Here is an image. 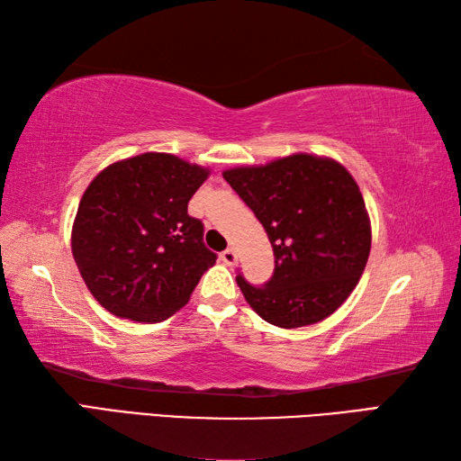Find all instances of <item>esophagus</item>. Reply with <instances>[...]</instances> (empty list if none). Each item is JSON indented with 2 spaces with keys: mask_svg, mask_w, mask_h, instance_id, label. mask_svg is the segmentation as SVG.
Returning a JSON list of instances; mask_svg holds the SVG:
<instances>
[{
  "mask_svg": "<svg viewBox=\"0 0 461 461\" xmlns=\"http://www.w3.org/2000/svg\"><path fill=\"white\" fill-rule=\"evenodd\" d=\"M221 261L225 263V266H236L238 263V253H236V249H225V251H221Z\"/></svg>",
  "mask_w": 461,
  "mask_h": 461,
  "instance_id": "esophagus-1",
  "label": "esophagus"
}]
</instances>
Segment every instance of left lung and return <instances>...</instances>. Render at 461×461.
Wrapping results in <instances>:
<instances>
[{
	"mask_svg": "<svg viewBox=\"0 0 461 461\" xmlns=\"http://www.w3.org/2000/svg\"><path fill=\"white\" fill-rule=\"evenodd\" d=\"M223 178L267 231L276 269L263 287L238 276L258 315L281 329L315 325L348 299L366 267L370 220L345 166L291 154L266 166H240Z\"/></svg>",
	"mask_w": 461,
	"mask_h": 461,
	"instance_id": "left-lung-1",
	"label": "left lung"
}]
</instances>
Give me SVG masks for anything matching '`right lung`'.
Wrapping results in <instances>:
<instances>
[{
    "mask_svg": "<svg viewBox=\"0 0 461 461\" xmlns=\"http://www.w3.org/2000/svg\"><path fill=\"white\" fill-rule=\"evenodd\" d=\"M208 168L144 152L106 166L85 190L71 248L85 285L121 319L160 322L190 301L215 263L188 202Z\"/></svg>",
    "mask_w": 461,
    "mask_h": 461,
    "instance_id": "obj_1",
    "label": "right lung"
}]
</instances>
